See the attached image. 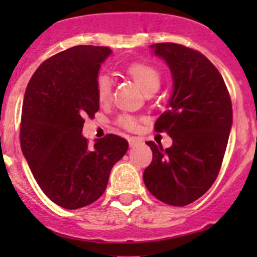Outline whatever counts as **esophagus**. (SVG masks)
Here are the masks:
<instances>
[{
	"label": "esophagus",
	"mask_w": 257,
	"mask_h": 257,
	"mask_svg": "<svg viewBox=\"0 0 257 257\" xmlns=\"http://www.w3.org/2000/svg\"><path fill=\"white\" fill-rule=\"evenodd\" d=\"M141 139L139 138H137V137H129L128 138V143H129V147L131 148H133V147H136V145H138L139 143H141Z\"/></svg>",
	"instance_id": "esophagus-1"
}]
</instances>
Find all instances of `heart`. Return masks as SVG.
I'll return each instance as SVG.
<instances>
[{
    "label": "heart",
    "mask_w": 257,
    "mask_h": 257,
    "mask_svg": "<svg viewBox=\"0 0 257 257\" xmlns=\"http://www.w3.org/2000/svg\"><path fill=\"white\" fill-rule=\"evenodd\" d=\"M126 72L132 77L145 93H154L157 92L158 88L162 83V74L157 67L152 64L143 63V62H137V63L131 64L126 68ZM113 79L108 73H100L95 80V93L97 98L100 103H105L109 100L110 94H112ZM118 123L123 128L133 131L137 126V121L133 116L131 115H121L118 119Z\"/></svg>",
    "instance_id": "heart-1"
}]
</instances>
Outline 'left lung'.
Instances as JSON below:
<instances>
[{"instance_id":"8db88e82","label":"left lung","mask_w":257,"mask_h":257,"mask_svg":"<svg viewBox=\"0 0 257 257\" xmlns=\"http://www.w3.org/2000/svg\"><path fill=\"white\" fill-rule=\"evenodd\" d=\"M153 53L168 64L173 78L168 110L155 131L167 132L172 147L148 142L153 160L144 170L148 190L173 206H185L209 190L219 174L232 125L224 79L199 52L177 43H155Z\"/></svg>"}]
</instances>
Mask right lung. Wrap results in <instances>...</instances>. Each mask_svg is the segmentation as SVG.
Segmentation results:
<instances>
[{"instance_id": "1", "label": "right lung", "mask_w": 257, "mask_h": 257, "mask_svg": "<svg viewBox=\"0 0 257 257\" xmlns=\"http://www.w3.org/2000/svg\"><path fill=\"white\" fill-rule=\"evenodd\" d=\"M112 49L76 46L43 62L25 93L21 148L43 193L57 205L74 210L100 198L110 170L128 150L115 134L88 144L84 116L99 109L95 80Z\"/></svg>"}]
</instances>
